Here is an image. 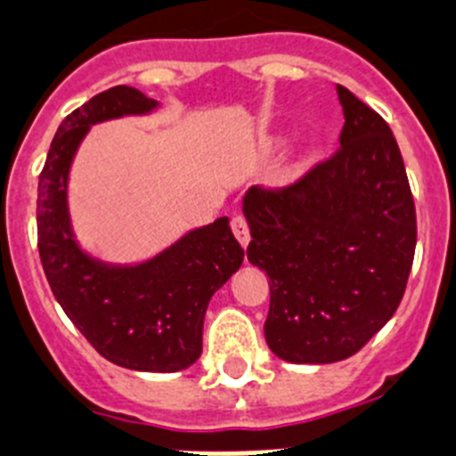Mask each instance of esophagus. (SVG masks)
Returning a JSON list of instances; mask_svg holds the SVG:
<instances>
[{
    "label": "esophagus",
    "instance_id": "esophagus-1",
    "mask_svg": "<svg viewBox=\"0 0 456 456\" xmlns=\"http://www.w3.org/2000/svg\"><path fill=\"white\" fill-rule=\"evenodd\" d=\"M232 232H235V237H237V241H240L241 246H248V241H250V232H248V224H246V219L244 216H232Z\"/></svg>",
    "mask_w": 456,
    "mask_h": 456
}]
</instances>
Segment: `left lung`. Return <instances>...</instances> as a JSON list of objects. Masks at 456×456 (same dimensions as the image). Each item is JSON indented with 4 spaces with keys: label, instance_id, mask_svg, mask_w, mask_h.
I'll use <instances>...</instances> for the list:
<instances>
[{
    "label": "left lung",
    "instance_id": "obj_1",
    "mask_svg": "<svg viewBox=\"0 0 456 456\" xmlns=\"http://www.w3.org/2000/svg\"><path fill=\"white\" fill-rule=\"evenodd\" d=\"M341 149L287 190L250 187L248 262L269 275L265 337L291 364L357 353L395 314L416 250V208L389 124L337 86Z\"/></svg>",
    "mask_w": 456,
    "mask_h": 456
}]
</instances>
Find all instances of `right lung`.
Returning <instances> with one entry per match:
<instances>
[{"label": "right lung", "mask_w": 456, "mask_h": 456, "mask_svg": "<svg viewBox=\"0 0 456 456\" xmlns=\"http://www.w3.org/2000/svg\"><path fill=\"white\" fill-rule=\"evenodd\" d=\"M158 108L135 87L115 86L62 119L37 183V250L53 296L99 354L131 370L176 373L200 357L208 303L244 262L231 219L194 228L144 262L112 265L78 244L67 200L90 128Z\"/></svg>", "instance_id": "add662e5"}]
</instances>
